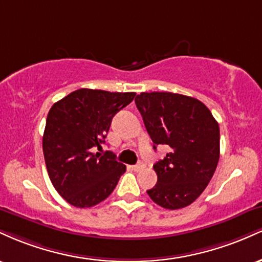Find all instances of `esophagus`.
Returning <instances> with one entry per match:
<instances>
[{"mask_svg": "<svg viewBox=\"0 0 262 262\" xmlns=\"http://www.w3.org/2000/svg\"><path fill=\"white\" fill-rule=\"evenodd\" d=\"M144 167H145V165H144L143 162H139V164L134 165V166H133V170H134V171H140V170H143Z\"/></svg>", "mask_w": 262, "mask_h": 262, "instance_id": "1", "label": "esophagus"}]
</instances>
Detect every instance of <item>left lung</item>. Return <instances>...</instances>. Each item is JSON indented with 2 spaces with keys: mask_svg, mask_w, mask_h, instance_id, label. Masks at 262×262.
Returning <instances> with one entry per match:
<instances>
[{
  "mask_svg": "<svg viewBox=\"0 0 262 262\" xmlns=\"http://www.w3.org/2000/svg\"><path fill=\"white\" fill-rule=\"evenodd\" d=\"M135 104L156 145L170 152L154 165L158 182L148 192L162 208L180 209L201 196L217 169L219 125L202 102L172 92H141Z\"/></svg>",
  "mask_w": 262,
  "mask_h": 262,
  "instance_id": "obj_1",
  "label": "left lung"
}]
</instances>
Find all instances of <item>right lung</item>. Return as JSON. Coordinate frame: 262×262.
<instances>
[{"label":"right lung","instance_id":"1","mask_svg":"<svg viewBox=\"0 0 262 262\" xmlns=\"http://www.w3.org/2000/svg\"><path fill=\"white\" fill-rule=\"evenodd\" d=\"M134 92L80 89L53 104L47 117L43 152L50 181L68 203L89 208L104 201L125 172L112 151L102 149L114 114Z\"/></svg>","mask_w":262,"mask_h":262}]
</instances>
